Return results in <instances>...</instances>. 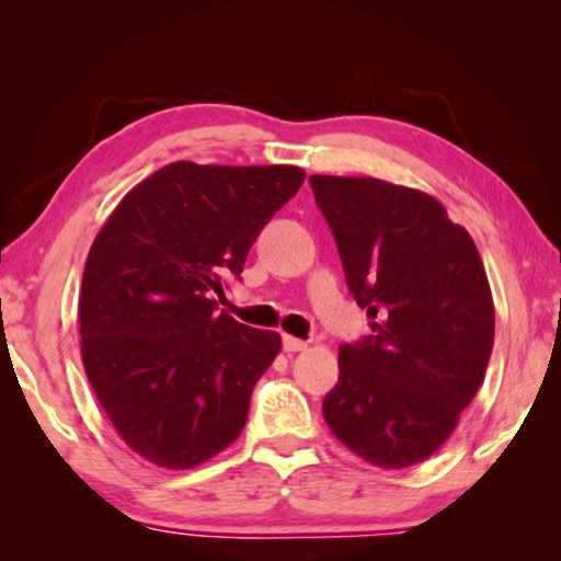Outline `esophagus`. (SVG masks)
<instances>
[{
  "label": "esophagus",
  "instance_id": "obj_1",
  "mask_svg": "<svg viewBox=\"0 0 561 561\" xmlns=\"http://www.w3.org/2000/svg\"><path fill=\"white\" fill-rule=\"evenodd\" d=\"M282 348L287 351V354H294V351H304V348H307V341L294 339V336H282Z\"/></svg>",
  "mask_w": 561,
  "mask_h": 561
}]
</instances>
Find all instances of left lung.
<instances>
[{"label": "left lung", "mask_w": 561, "mask_h": 561, "mask_svg": "<svg viewBox=\"0 0 561 561\" xmlns=\"http://www.w3.org/2000/svg\"><path fill=\"white\" fill-rule=\"evenodd\" d=\"M348 291L371 334L339 348L321 411L331 433L378 468L440 448L478 393L495 307L472 237L421 190L376 178L311 175Z\"/></svg>", "instance_id": "1"}]
</instances>
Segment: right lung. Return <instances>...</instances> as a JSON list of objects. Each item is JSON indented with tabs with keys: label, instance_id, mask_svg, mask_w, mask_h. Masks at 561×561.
I'll list each match as a JSON object with an SVG mask.
<instances>
[{
	"label": "right lung",
	"instance_id": "obj_1",
	"mask_svg": "<svg viewBox=\"0 0 561 561\" xmlns=\"http://www.w3.org/2000/svg\"><path fill=\"white\" fill-rule=\"evenodd\" d=\"M304 183L294 165L156 170L91 244L79 294L81 358L130 450L195 468L237 440L252 388L279 354L277 331L217 314L247 252Z\"/></svg>",
	"mask_w": 561,
	"mask_h": 561
}]
</instances>
